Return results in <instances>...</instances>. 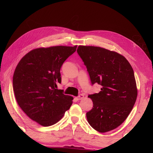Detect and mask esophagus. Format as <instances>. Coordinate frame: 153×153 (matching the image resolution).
Here are the masks:
<instances>
[{"instance_id": "34e87169", "label": "esophagus", "mask_w": 153, "mask_h": 153, "mask_svg": "<svg viewBox=\"0 0 153 153\" xmlns=\"http://www.w3.org/2000/svg\"><path fill=\"white\" fill-rule=\"evenodd\" d=\"M83 97H84L83 95H82V94H80V95H79L78 97H76V99L77 100H82V99H83Z\"/></svg>"}]
</instances>
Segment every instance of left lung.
<instances>
[{"instance_id":"1","label":"left lung","mask_w":153,"mask_h":153,"mask_svg":"<svg viewBox=\"0 0 153 153\" xmlns=\"http://www.w3.org/2000/svg\"><path fill=\"white\" fill-rule=\"evenodd\" d=\"M77 52L92 85H101L99 93L88 96L93 106L86 113L87 121L99 132L113 130L128 118L137 99L134 70L124 56L104 48L80 45Z\"/></svg>"}]
</instances>
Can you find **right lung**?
Listing matches in <instances>:
<instances>
[{
	"instance_id": "1",
	"label": "right lung",
	"mask_w": 153,
	"mask_h": 153,
	"mask_svg": "<svg viewBox=\"0 0 153 153\" xmlns=\"http://www.w3.org/2000/svg\"><path fill=\"white\" fill-rule=\"evenodd\" d=\"M74 47L38 48L29 52L16 68L13 89L19 107L29 118L47 127L57 123L72 105L74 98L57 89L60 68L76 51Z\"/></svg>"
}]
</instances>
